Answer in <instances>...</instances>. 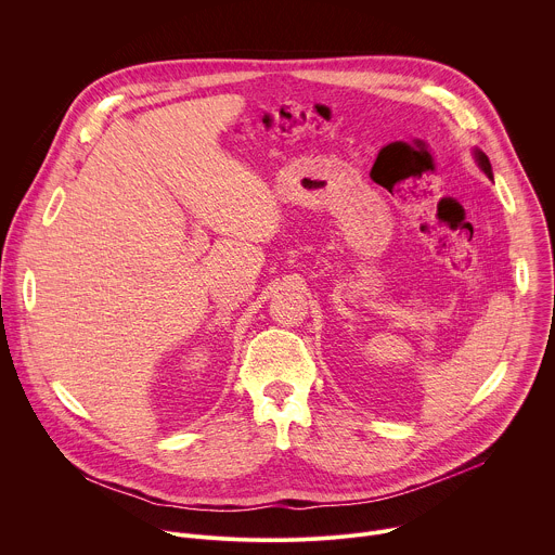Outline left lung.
I'll return each mask as SVG.
<instances>
[{"label": "left lung", "instance_id": "left-lung-1", "mask_svg": "<svg viewBox=\"0 0 555 555\" xmlns=\"http://www.w3.org/2000/svg\"><path fill=\"white\" fill-rule=\"evenodd\" d=\"M474 160H477V165H479V169L490 178V180H494V173H492V165H490V160H488V155L481 151V149H474Z\"/></svg>", "mask_w": 555, "mask_h": 555}]
</instances>
